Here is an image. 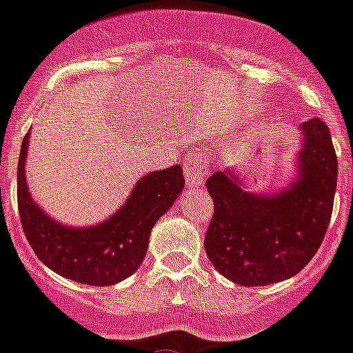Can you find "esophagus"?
Returning a JSON list of instances; mask_svg holds the SVG:
<instances>
[{"label":"esophagus","mask_w":353,"mask_h":353,"mask_svg":"<svg viewBox=\"0 0 353 353\" xmlns=\"http://www.w3.org/2000/svg\"><path fill=\"white\" fill-rule=\"evenodd\" d=\"M183 173H185V182L189 189H198L205 176V162L201 161L200 155L188 157L183 162Z\"/></svg>","instance_id":"esophagus-1"}]
</instances>
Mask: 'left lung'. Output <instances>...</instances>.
<instances>
[{
	"label": "left lung",
	"instance_id": "8db88e82",
	"mask_svg": "<svg viewBox=\"0 0 353 353\" xmlns=\"http://www.w3.org/2000/svg\"><path fill=\"white\" fill-rule=\"evenodd\" d=\"M298 132L294 168L276 191H250L234 168L205 182L214 201L205 252L212 266L239 285L291 279L311 263L327 234L337 185L332 137L318 117Z\"/></svg>",
	"mask_w": 353,
	"mask_h": 353
}]
</instances>
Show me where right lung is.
I'll list each match as a JSON object with an SVG mask.
<instances>
[{"mask_svg":"<svg viewBox=\"0 0 353 353\" xmlns=\"http://www.w3.org/2000/svg\"><path fill=\"white\" fill-rule=\"evenodd\" d=\"M30 134L17 164V205L26 239L51 271L87 285H114L143 264L152 228L173 207L183 189L182 165L141 176L119 209L89 227L65 225L51 218L33 200L26 182Z\"/></svg>","mask_w":353,"mask_h":353,"instance_id":"right-lung-1","label":"right lung"}]
</instances>
